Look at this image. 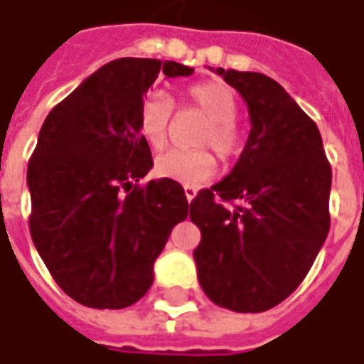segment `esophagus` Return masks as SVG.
Listing matches in <instances>:
<instances>
[{"label": "esophagus", "instance_id": "34e87169", "mask_svg": "<svg viewBox=\"0 0 364 364\" xmlns=\"http://www.w3.org/2000/svg\"><path fill=\"white\" fill-rule=\"evenodd\" d=\"M184 194H186V200L192 203L196 198V188L194 186H184Z\"/></svg>", "mask_w": 364, "mask_h": 364}]
</instances>
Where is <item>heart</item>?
<instances>
[{"label":"heart","mask_w":364,"mask_h":364,"mask_svg":"<svg viewBox=\"0 0 364 364\" xmlns=\"http://www.w3.org/2000/svg\"><path fill=\"white\" fill-rule=\"evenodd\" d=\"M186 103L196 107L208 119L196 133L198 146H210L223 160L237 156L243 147V133L237 127L239 101L229 85L220 80H203L188 87ZM172 101L164 92H149L139 105L137 129L154 149H161L168 141L172 119ZM215 156L204 149H168L156 160V174L170 178L184 186H198L215 172Z\"/></svg>","instance_id":"1"}]
</instances>
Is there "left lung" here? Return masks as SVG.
<instances>
[{
  "label": "left lung",
  "instance_id": "left-lung-1",
  "mask_svg": "<svg viewBox=\"0 0 364 364\" xmlns=\"http://www.w3.org/2000/svg\"><path fill=\"white\" fill-rule=\"evenodd\" d=\"M245 99L251 132L231 174L200 190L190 220L204 294L232 312H265L310 272L330 229L332 170L316 123L261 73L217 68ZM237 200L235 209L225 202Z\"/></svg>",
  "mask_w": 364,
  "mask_h": 364
}]
</instances>
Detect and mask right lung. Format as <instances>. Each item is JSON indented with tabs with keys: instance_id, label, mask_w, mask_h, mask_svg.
<instances>
[{
	"instance_id": "1",
	"label": "right lung",
	"mask_w": 364,
	"mask_h": 364,
	"mask_svg": "<svg viewBox=\"0 0 364 364\" xmlns=\"http://www.w3.org/2000/svg\"><path fill=\"white\" fill-rule=\"evenodd\" d=\"M192 73L174 60H113L54 107L40 129L28 164L30 235L54 282L82 306L121 310L144 298L154 261L188 217L174 180L137 186L154 166L137 113L160 75Z\"/></svg>"
}]
</instances>
